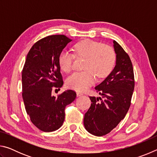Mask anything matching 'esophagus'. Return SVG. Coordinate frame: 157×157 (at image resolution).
Wrapping results in <instances>:
<instances>
[{
  "label": "esophagus",
  "mask_w": 157,
  "mask_h": 157,
  "mask_svg": "<svg viewBox=\"0 0 157 157\" xmlns=\"http://www.w3.org/2000/svg\"><path fill=\"white\" fill-rule=\"evenodd\" d=\"M82 95H83V94L81 92H77V96L79 97V96H82Z\"/></svg>",
  "instance_id": "34e87169"
}]
</instances>
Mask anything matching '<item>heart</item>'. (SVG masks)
Returning a JSON list of instances; mask_svg holds the SVG:
<instances>
[{
    "label": "heart",
    "mask_w": 157,
    "mask_h": 157,
    "mask_svg": "<svg viewBox=\"0 0 157 157\" xmlns=\"http://www.w3.org/2000/svg\"><path fill=\"white\" fill-rule=\"evenodd\" d=\"M78 58H86L82 72H75L68 76L66 84L69 89L82 91L92 86L96 80L105 78L112 71L116 63V52L112 47L90 39H85L74 46ZM75 55L66 50L59 54V65L65 73L73 70Z\"/></svg>",
    "instance_id": "1"
}]
</instances>
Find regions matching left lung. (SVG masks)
<instances>
[{
	"instance_id": "8db88e82",
	"label": "left lung",
	"mask_w": 157,
	"mask_h": 157,
	"mask_svg": "<svg viewBox=\"0 0 157 157\" xmlns=\"http://www.w3.org/2000/svg\"><path fill=\"white\" fill-rule=\"evenodd\" d=\"M113 48L116 54L115 67L104 81L95 87L102 98L89 97L92 103L84 114L85 129L97 136L107 134L125 117L134 89L131 59L116 41Z\"/></svg>"
}]
</instances>
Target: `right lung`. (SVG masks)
<instances>
[{"instance_id":"1","label":"right lung","mask_w":157,"mask_h":157,"mask_svg":"<svg viewBox=\"0 0 157 157\" xmlns=\"http://www.w3.org/2000/svg\"><path fill=\"white\" fill-rule=\"evenodd\" d=\"M71 39L65 35L48 36L36 42L28 53L22 71V97L26 112L37 128L45 132L62 127L65 108L75 100L76 93L67 90L52 95L63 82L59 56Z\"/></svg>"}]
</instances>
